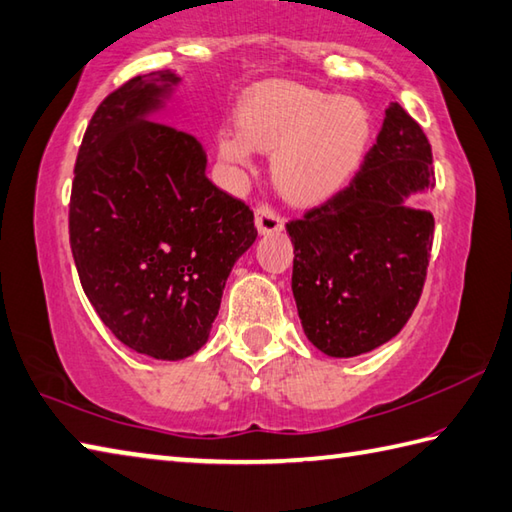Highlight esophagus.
<instances>
[{"instance_id":"obj_1","label":"esophagus","mask_w":512,"mask_h":512,"mask_svg":"<svg viewBox=\"0 0 512 512\" xmlns=\"http://www.w3.org/2000/svg\"><path fill=\"white\" fill-rule=\"evenodd\" d=\"M255 226L259 235H275L284 228L282 217H279L273 208L268 206H259L255 210Z\"/></svg>"}]
</instances>
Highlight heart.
Here are the masks:
<instances>
[{"label": "heart", "instance_id": "1", "mask_svg": "<svg viewBox=\"0 0 512 512\" xmlns=\"http://www.w3.org/2000/svg\"><path fill=\"white\" fill-rule=\"evenodd\" d=\"M237 130L215 137L217 157L248 168L253 150L273 153V182L290 204L322 206L362 168L375 119L362 99L277 82L255 88L235 110Z\"/></svg>", "mask_w": 512, "mask_h": 512}]
</instances>
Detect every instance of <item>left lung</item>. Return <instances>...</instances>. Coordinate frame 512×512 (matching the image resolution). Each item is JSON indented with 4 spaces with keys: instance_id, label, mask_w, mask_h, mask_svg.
Masks as SVG:
<instances>
[{
    "instance_id": "obj_1",
    "label": "left lung",
    "mask_w": 512,
    "mask_h": 512,
    "mask_svg": "<svg viewBox=\"0 0 512 512\" xmlns=\"http://www.w3.org/2000/svg\"><path fill=\"white\" fill-rule=\"evenodd\" d=\"M435 188L424 130L397 102L353 182L286 224L293 297L308 342L328 357L370 353L393 339L422 295L433 248L430 210L408 206Z\"/></svg>"
}]
</instances>
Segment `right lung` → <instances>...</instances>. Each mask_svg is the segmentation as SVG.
Returning <instances> with one entry per match:
<instances>
[{"mask_svg": "<svg viewBox=\"0 0 512 512\" xmlns=\"http://www.w3.org/2000/svg\"><path fill=\"white\" fill-rule=\"evenodd\" d=\"M175 70L110 93L86 128L70 195V248L88 302L119 342L177 362L208 342L250 208L206 177L193 135L157 122Z\"/></svg>", "mask_w": 512, "mask_h": 512, "instance_id": "obj_1", "label": "right lung"}]
</instances>
